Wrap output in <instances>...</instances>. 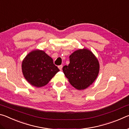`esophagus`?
I'll list each match as a JSON object with an SVG mask.
<instances>
[{
    "mask_svg": "<svg viewBox=\"0 0 129 129\" xmlns=\"http://www.w3.org/2000/svg\"><path fill=\"white\" fill-rule=\"evenodd\" d=\"M58 68H59V69L60 70V71H61L62 69V67H63V66H62V65H59V66H58Z\"/></svg>",
    "mask_w": 129,
    "mask_h": 129,
    "instance_id": "esophagus-1",
    "label": "esophagus"
}]
</instances>
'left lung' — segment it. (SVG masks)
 I'll return each instance as SVG.
<instances>
[{
	"label": "left lung",
	"instance_id": "8db88e82",
	"mask_svg": "<svg viewBox=\"0 0 129 129\" xmlns=\"http://www.w3.org/2000/svg\"><path fill=\"white\" fill-rule=\"evenodd\" d=\"M69 65L62 71L69 82L77 90H84L93 84L100 71L99 60L86 48L78 49L69 56Z\"/></svg>",
	"mask_w": 129,
	"mask_h": 129
}]
</instances>
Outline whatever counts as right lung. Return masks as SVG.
<instances>
[{"mask_svg":"<svg viewBox=\"0 0 129 129\" xmlns=\"http://www.w3.org/2000/svg\"><path fill=\"white\" fill-rule=\"evenodd\" d=\"M23 76L29 84L37 88L44 86L60 71L53 59L42 50L29 52L21 64Z\"/></svg>","mask_w":129,"mask_h":129,"instance_id":"add662e5","label":"right lung"}]
</instances>
